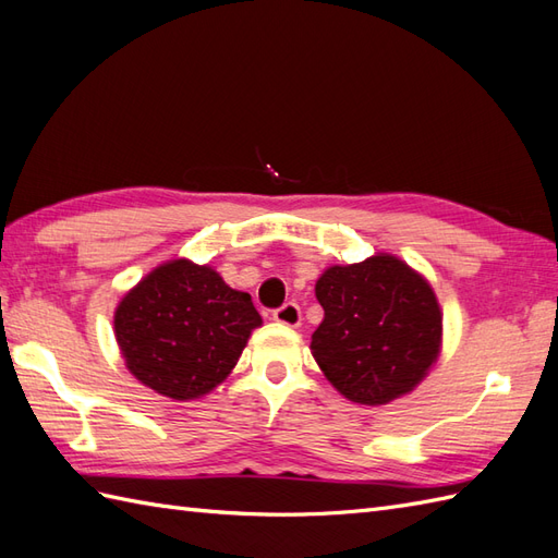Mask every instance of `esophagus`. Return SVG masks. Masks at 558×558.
I'll return each mask as SVG.
<instances>
[{
	"mask_svg": "<svg viewBox=\"0 0 558 558\" xmlns=\"http://www.w3.org/2000/svg\"><path fill=\"white\" fill-rule=\"evenodd\" d=\"M271 317H275L279 324L298 326V324H301V305L293 303V301L283 303L281 307H277V310H275V315H271Z\"/></svg>",
	"mask_w": 558,
	"mask_h": 558,
	"instance_id": "obj_1",
	"label": "esophagus"
}]
</instances>
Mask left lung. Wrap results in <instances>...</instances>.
Wrapping results in <instances>:
<instances>
[{"instance_id": "obj_1", "label": "left lung", "mask_w": 558, "mask_h": 558, "mask_svg": "<svg viewBox=\"0 0 558 558\" xmlns=\"http://www.w3.org/2000/svg\"><path fill=\"white\" fill-rule=\"evenodd\" d=\"M315 293L324 319L312 333V355L348 400L386 404L436 362L442 333L436 293L398 257L329 267Z\"/></svg>"}]
</instances>
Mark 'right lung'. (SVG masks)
<instances>
[{"instance_id": "right-lung-1", "label": "right lung", "mask_w": 558, "mask_h": 558, "mask_svg": "<svg viewBox=\"0 0 558 558\" xmlns=\"http://www.w3.org/2000/svg\"><path fill=\"white\" fill-rule=\"evenodd\" d=\"M260 324L248 293L189 260L154 269L116 310L128 369L172 400H194L225 381Z\"/></svg>"}]
</instances>
